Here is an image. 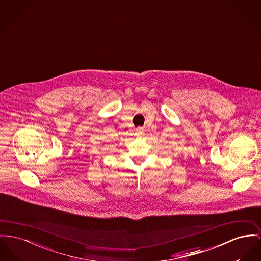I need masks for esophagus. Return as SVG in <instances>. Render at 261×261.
Segmentation results:
<instances>
[{
  "label": "esophagus",
  "instance_id": "34e87169",
  "mask_svg": "<svg viewBox=\"0 0 261 261\" xmlns=\"http://www.w3.org/2000/svg\"><path fill=\"white\" fill-rule=\"evenodd\" d=\"M143 134H144V129H143V127H141V126L137 127V129H136V135H137L138 137H141V136H143Z\"/></svg>",
  "mask_w": 261,
  "mask_h": 261
}]
</instances>
